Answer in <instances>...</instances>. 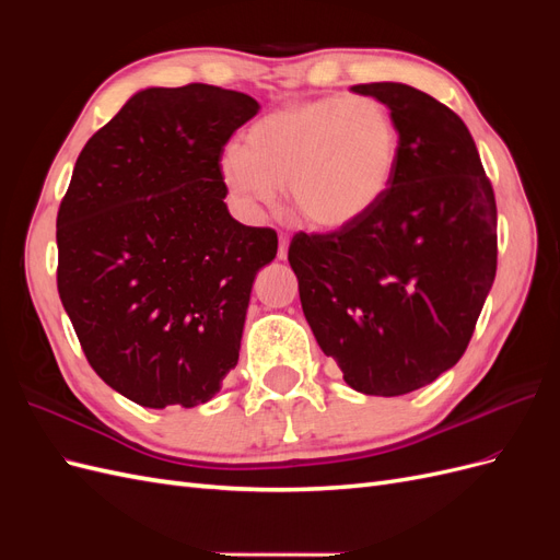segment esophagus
Instances as JSON below:
<instances>
[{"mask_svg": "<svg viewBox=\"0 0 560 560\" xmlns=\"http://www.w3.org/2000/svg\"><path fill=\"white\" fill-rule=\"evenodd\" d=\"M287 247H290V235H280V245H278V259H287Z\"/></svg>", "mask_w": 560, "mask_h": 560, "instance_id": "obj_1", "label": "esophagus"}]
</instances>
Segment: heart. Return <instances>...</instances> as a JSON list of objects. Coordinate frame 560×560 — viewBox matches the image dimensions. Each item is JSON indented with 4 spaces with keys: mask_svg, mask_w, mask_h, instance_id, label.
I'll return each instance as SVG.
<instances>
[{
    "mask_svg": "<svg viewBox=\"0 0 560 560\" xmlns=\"http://www.w3.org/2000/svg\"><path fill=\"white\" fill-rule=\"evenodd\" d=\"M399 130L376 97L329 95L278 107L229 147L219 173L245 208H270L287 186L294 212L315 229L362 219L389 189Z\"/></svg>",
    "mask_w": 560,
    "mask_h": 560,
    "instance_id": "1",
    "label": "heart"
}]
</instances>
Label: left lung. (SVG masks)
Returning <instances> with one entry per match:
<instances>
[{
	"label": "left lung",
	"instance_id": "8db88e82",
	"mask_svg": "<svg viewBox=\"0 0 560 560\" xmlns=\"http://www.w3.org/2000/svg\"><path fill=\"white\" fill-rule=\"evenodd\" d=\"M399 130L395 177L362 219L296 233L287 259L322 352L364 395L397 397L463 358L498 270V208L463 118L406 83H358Z\"/></svg>",
	"mask_w": 560,
	"mask_h": 560
}]
</instances>
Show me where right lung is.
Instances as JSON below:
<instances>
[{
    "instance_id": "1",
    "label": "right lung",
    "mask_w": 560,
    "mask_h": 560,
    "mask_svg": "<svg viewBox=\"0 0 560 560\" xmlns=\"http://www.w3.org/2000/svg\"><path fill=\"white\" fill-rule=\"evenodd\" d=\"M257 112L208 83L147 89L77 159L56 222L58 294L95 374L135 404L191 409L238 364L278 233L229 214L219 161Z\"/></svg>"
}]
</instances>
